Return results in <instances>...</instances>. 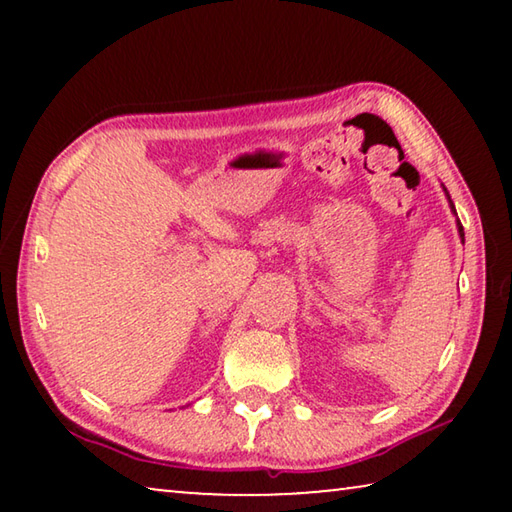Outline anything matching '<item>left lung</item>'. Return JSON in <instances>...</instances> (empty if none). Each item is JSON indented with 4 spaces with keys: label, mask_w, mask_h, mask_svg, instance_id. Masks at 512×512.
<instances>
[{
    "label": "left lung",
    "mask_w": 512,
    "mask_h": 512,
    "mask_svg": "<svg viewBox=\"0 0 512 512\" xmlns=\"http://www.w3.org/2000/svg\"><path fill=\"white\" fill-rule=\"evenodd\" d=\"M449 203H452V201H449ZM452 207H454V203H452ZM458 232H461V239L465 241V235H463V225H461V223H458Z\"/></svg>",
    "instance_id": "obj_1"
}]
</instances>
